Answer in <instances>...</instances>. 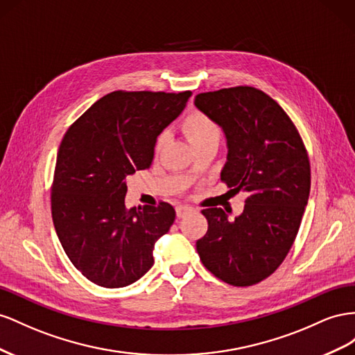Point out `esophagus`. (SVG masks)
Wrapping results in <instances>:
<instances>
[{"label":"esophagus","mask_w":355,"mask_h":355,"mask_svg":"<svg viewBox=\"0 0 355 355\" xmlns=\"http://www.w3.org/2000/svg\"><path fill=\"white\" fill-rule=\"evenodd\" d=\"M190 211H193V209H191L190 207H184V205H178V207L175 208V212H177V217H178V218L187 216Z\"/></svg>","instance_id":"esophagus-1"}]
</instances>
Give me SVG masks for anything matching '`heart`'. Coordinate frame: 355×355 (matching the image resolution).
<instances>
[{"label":"heart","mask_w":355,"mask_h":355,"mask_svg":"<svg viewBox=\"0 0 355 355\" xmlns=\"http://www.w3.org/2000/svg\"><path fill=\"white\" fill-rule=\"evenodd\" d=\"M183 130L193 147H199L207 143H220L221 130L220 126L205 113L191 111L183 120ZM166 143V134H160L153 146V153L159 155L162 147Z\"/></svg>","instance_id":"1"}]
</instances>
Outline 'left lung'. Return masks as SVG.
Instances as JSON below:
<instances>
[{"label":"left lung","instance_id":"left-lung-1","mask_svg":"<svg viewBox=\"0 0 355 355\" xmlns=\"http://www.w3.org/2000/svg\"><path fill=\"white\" fill-rule=\"evenodd\" d=\"M195 105L225 130L221 181L248 193L239 217L202 209L207 234L196 250L226 284L248 287L275 272L295 242L308 204L311 165L297 128L277 101L251 86L199 94Z\"/></svg>","mask_w":355,"mask_h":355}]
</instances>
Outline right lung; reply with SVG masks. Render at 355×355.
Wrapping results in <instances>:
<instances>
[{
    "instance_id": "1",
    "label": "right lung",
    "mask_w": 355,
    "mask_h": 355,
    "mask_svg": "<svg viewBox=\"0 0 355 355\" xmlns=\"http://www.w3.org/2000/svg\"><path fill=\"white\" fill-rule=\"evenodd\" d=\"M190 96V90H114L64 135L50 193L52 218L65 254L94 284L126 287L153 266L155 244L172 226L175 209L162 200L126 209V178L151 165L157 135Z\"/></svg>"
}]
</instances>
